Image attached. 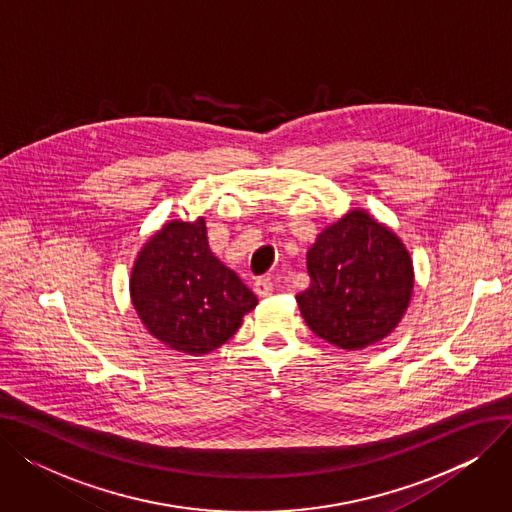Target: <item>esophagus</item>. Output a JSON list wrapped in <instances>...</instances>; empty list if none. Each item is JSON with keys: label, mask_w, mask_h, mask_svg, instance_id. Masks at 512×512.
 Segmentation results:
<instances>
[{"label": "esophagus", "mask_w": 512, "mask_h": 512, "mask_svg": "<svg viewBox=\"0 0 512 512\" xmlns=\"http://www.w3.org/2000/svg\"><path fill=\"white\" fill-rule=\"evenodd\" d=\"M272 292H274V282L270 278H261V280L255 282V294H257V297L265 299V297H270Z\"/></svg>", "instance_id": "obj_1"}]
</instances>
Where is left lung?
Instances as JSON below:
<instances>
[{"label":"left lung","mask_w":512,"mask_h":512,"mask_svg":"<svg viewBox=\"0 0 512 512\" xmlns=\"http://www.w3.org/2000/svg\"><path fill=\"white\" fill-rule=\"evenodd\" d=\"M311 284L297 294L307 326L344 351L388 338L413 297V259L392 228L353 209L307 251Z\"/></svg>","instance_id":"8db88e82"}]
</instances>
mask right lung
<instances>
[{
  "label": "right lung",
  "mask_w": 512,
  "mask_h": 512,
  "mask_svg": "<svg viewBox=\"0 0 512 512\" xmlns=\"http://www.w3.org/2000/svg\"><path fill=\"white\" fill-rule=\"evenodd\" d=\"M130 299L147 332L172 351L201 357L226 344L257 297L209 249L205 220H172L141 247Z\"/></svg>",
  "instance_id": "right-lung-1"
}]
</instances>
